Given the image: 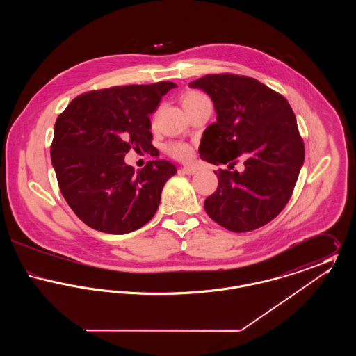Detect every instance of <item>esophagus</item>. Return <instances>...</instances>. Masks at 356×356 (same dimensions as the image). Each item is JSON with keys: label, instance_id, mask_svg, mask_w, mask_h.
Wrapping results in <instances>:
<instances>
[{"label": "esophagus", "instance_id": "1", "mask_svg": "<svg viewBox=\"0 0 356 356\" xmlns=\"http://www.w3.org/2000/svg\"><path fill=\"white\" fill-rule=\"evenodd\" d=\"M180 170L186 175H195L196 173V168H193V167H183Z\"/></svg>", "mask_w": 356, "mask_h": 356}]
</instances>
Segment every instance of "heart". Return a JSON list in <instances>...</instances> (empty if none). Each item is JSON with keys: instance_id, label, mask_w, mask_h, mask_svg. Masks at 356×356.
Here are the masks:
<instances>
[{"instance_id": "heart-1", "label": "heart", "mask_w": 356, "mask_h": 356, "mask_svg": "<svg viewBox=\"0 0 356 356\" xmlns=\"http://www.w3.org/2000/svg\"><path fill=\"white\" fill-rule=\"evenodd\" d=\"M202 99H205L203 93L192 90V92H188L186 95H184L183 104H184V106H186V105H189L192 102H199ZM164 151H165L167 154H170V157H173V159H176L179 161H188L193 156L192 147L189 144H186V143H181V141L168 143L164 147Z\"/></svg>"}]
</instances>
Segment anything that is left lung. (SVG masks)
Returning <instances> with one entry per match:
<instances>
[{
  "mask_svg": "<svg viewBox=\"0 0 356 356\" xmlns=\"http://www.w3.org/2000/svg\"><path fill=\"white\" fill-rule=\"evenodd\" d=\"M212 99L216 122L204 131L200 157L228 170L215 172L218 189L205 199L212 220L232 232H250L286 207L305 161V144L286 97L252 77L207 74L189 84ZM245 159L241 172L233 170Z\"/></svg>",
  "mask_w": 356,
  "mask_h": 356,
  "instance_id": "8db88e82",
  "label": "left lung"
}]
</instances>
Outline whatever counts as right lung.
Wrapping results in <instances>:
<instances>
[{"label":"right lung","instance_id":"obj_1","mask_svg":"<svg viewBox=\"0 0 356 356\" xmlns=\"http://www.w3.org/2000/svg\"><path fill=\"white\" fill-rule=\"evenodd\" d=\"M175 86L160 81L90 90L58 115L51 164L64 199L88 227L124 235L156 213L163 186L176 167L154 160L136 172L124 157L132 148L153 154L149 115Z\"/></svg>","mask_w":356,"mask_h":356}]
</instances>
